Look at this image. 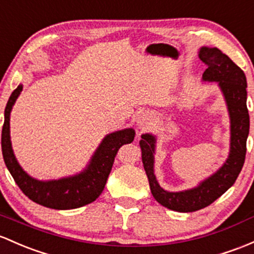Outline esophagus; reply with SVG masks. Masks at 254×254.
Returning a JSON list of instances; mask_svg holds the SVG:
<instances>
[{"instance_id": "esophagus-1", "label": "esophagus", "mask_w": 254, "mask_h": 254, "mask_svg": "<svg viewBox=\"0 0 254 254\" xmlns=\"http://www.w3.org/2000/svg\"><path fill=\"white\" fill-rule=\"evenodd\" d=\"M144 122H145V120H144V117H139V120H138L139 126H144Z\"/></svg>"}]
</instances>
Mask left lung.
Returning a JSON list of instances; mask_svg holds the SVG:
<instances>
[{
	"label": "left lung",
	"mask_w": 254,
	"mask_h": 254,
	"mask_svg": "<svg viewBox=\"0 0 254 254\" xmlns=\"http://www.w3.org/2000/svg\"><path fill=\"white\" fill-rule=\"evenodd\" d=\"M198 57L207 65L202 78L219 83L228 104L231 138L230 154L226 162L213 176L193 189L179 192L166 191L160 187L154 174L155 137L143 134L140 140L141 160L152 196L162 206L177 212H195L213 203L235 183L246 157L250 115L246 104L247 82L245 72L218 48L202 47Z\"/></svg>",
	"instance_id": "1"
}]
</instances>
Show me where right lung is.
Segmentation results:
<instances>
[{
	"instance_id": "1",
	"label": "right lung",
	"mask_w": 254,
	"mask_h": 254,
	"mask_svg": "<svg viewBox=\"0 0 254 254\" xmlns=\"http://www.w3.org/2000/svg\"><path fill=\"white\" fill-rule=\"evenodd\" d=\"M21 89L23 86L19 84L10 94L4 109V122L2 127V155L13 179L30 200L48 208L72 209L93 202L104 190L117 151L124 144L132 143L135 135L134 130L127 128L106 135L94 152L88 167L82 173L59 181H36L19 166L10 144L9 115Z\"/></svg>"
}]
</instances>
